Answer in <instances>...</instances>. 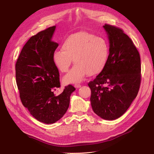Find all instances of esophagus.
Returning a JSON list of instances; mask_svg holds the SVG:
<instances>
[{
	"label": "esophagus",
	"mask_w": 154,
	"mask_h": 154,
	"mask_svg": "<svg viewBox=\"0 0 154 154\" xmlns=\"http://www.w3.org/2000/svg\"><path fill=\"white\" fill-rule=\"evenodd\" d=\"M74 86H75V87H76V88H80V87H81V85H80V84H75L74 85Z\"/></svg>",
	"instance_id": "1"
}]
</instances>
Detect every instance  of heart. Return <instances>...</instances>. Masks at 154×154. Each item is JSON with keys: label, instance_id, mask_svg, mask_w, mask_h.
<instances>
[{"label": "heart", "instance_id": "obj_1", "mask_svg": "<svg viewBox=\"0 0 154 154\" xmlns=\"http://www.w3.org/2000/svg\"><path fill=\"white\" fill-rule=\"evenodd\" d=\"M62 48L55 51L52 56L59 70L67 72L72 59L75 63L63 79L67 84L82 81L87 74L94 76L100 74L106 66L109 54L106 39L84 31L69 35L63 41Z\"/></svg>", "mask_w": 154, "mask_h": 154}]
</instances>
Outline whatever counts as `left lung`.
Instances as JSON below:
<instances>
[{"mask_svg":"<svg viewBox=\"0 0 154 154\" xmlns=\"http://www.w3.org/2000/svg\"><path fill=\"white\" fill-rule=\"evenodd\" d=\"M109 40V55L103 70L88 82L92 109L100 117L115 120L130 107L139 92L141 64L139 51L122 29L103 26Z\"/></svg>","mask_w":154,"mask_h":154,"instance_id":"1","label":"left lung"}]
</instances>
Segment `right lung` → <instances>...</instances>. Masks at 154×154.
I'll use <instances>...</instances> for the list:
<instances>
[{
  "mask_svg": "<svg viewBox=\"0 0 154 154\" xmlns=\"http://www.w3.org/2000/svg\"><path fill=\"white\" fill-rule=\"evenodd\" d=\"M55 26L48 27L31 37L20 52L15 63V77L23 106L39 122L55 123L67 112L70 97L75 88L66 86L55 95L60 87L59 72L54 63L53 54L59 44L51 39Z\"/></svg>",
  "mask_w": 154,
  "mask_h": 154,
  "instance_id": "1",
  "label": "right lung"
}]
</instances>
